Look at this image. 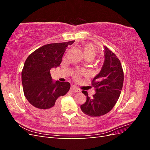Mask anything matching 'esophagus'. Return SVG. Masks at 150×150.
I'll use <instances>...</instances> for the list:
<instances>
[{
    "mask_svg": "<svg viewBox=\"0 0 150 150\" xmlns=\"http://www.w3.org/2000/svg\"><path fill=\"white\" fill-rule=\"evenodd\" d=\"M71 89L72 91H74L75 93H80L81 91L79 88H78V87H76L75 86H71Z\"/></svg>",
    "mask_w": 150,
    "mask_h": 150,
    "instance_id": "1",
    "label": "esophagus"
}]
</instances>
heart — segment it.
<instances>
[{
  "label": "heart",
  "instance_id": "obj_1",
  "mask_svg": "<svg viewBox=\"0 0 150 150\" xmlns=\"http://www.w3.org/2000/svg\"><path fill=\"white\" fill-rule=\"evenodd\" d=\"M83 51L85 58H89L91 60L96 56L98 54L96 47L91 44H85L83 47Z\"/></svg>",
  "mask_w": 150,
  "mask_h": 150
}]
</instances>
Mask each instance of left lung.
<instances>
[{"label": "left lung", "mask_w": 150, "mask_h": 150, "mask_svg": "<svg viewBox=\"0 0 150 150\" xmlns=\"http://www.w3.org/2000/svg\"><path fill=\"white\" fill-rule=\"evenodd\" d=\"M104 49L103 67L92 81L96 93L90 98L87 91H82L86 96V101L81 105V110L92 117L103 116L112 110L118 100L123 85L124 73L120 61L108 47L104 46Z\"/></svg>", "instance_id": "1"}]
</instances>
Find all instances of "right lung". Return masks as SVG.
I'll return each instance as SVG.
<instances>
[{
	"instance_id": "add662e5",
	"label": "right lung",
	"mask_w": 150,
	"mask_h": 150,
	"mask_svg": "<svg viewBox=\"0 0 150 150\" xmlns=\"http://www.w3.org/2000/svg\"><path fill=\"white\" fill-rule=\"evenodd\" d=\"M72 41L44 45L27 58L22 71V84L26 99L40 115L52 116L59 110V97L69 91L68 82L52 81L50 70L59 66Z\"/></svg>"
}]
</instances>
